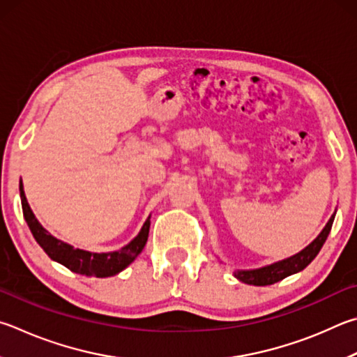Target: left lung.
I'll return each mask as SVG.
<instances>
[{"instance_id": "1", "label": "left lung", "mask_w": 357, "mask_h": 357, "mask_svg": "<svg viewBox=\"0 0 357 357\" xmlns=\"http://www.w3.org/2000/svg\"><path fill=\"white\" fill-rule=\"evenodd\" d=\"M337 212V211H335ZM335 212L328 220L325 228L317 236L312 242H310L306 248H303L300 252L290 256L287 259H282V261L273 262L270 265H265L261 268H251V270H234V276L238 281L245 284H250V286H270V284H275L278 281L284 280L290 275H295L298 271H301L307 267V265L314 261L315 256L319 255L321 250L323 243L326 242L329 236V231L333 228V222L335 217Z\"/></svg>"}]
</instances>
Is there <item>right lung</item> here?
Segmentation results:
<instances>
[{"instance_id":"add662e5","label":"right lung","mask_w":357,"mask_h":357,"mask_svg":"<svg viewBox=\"0 0 357 357\" xmlns=\"http://www.w3.org/2000/svg\"><path fill=\"white\" fill-rule=\"evenodd\" d=\"M20 198H22L24 220L26 223H28L32 236H34L37 243L42 246L43 251L47 252L54 262L62 264L63 267H67L68 270L73 271V273L96 276V278H107V276L119 275L120 271L125 270L129 264L135 261V257L140 255L148 241L151 215L145 220V223L142 226L139 234L120 250L109 251V252H93V251L75 248L73 245H68L66 242L59 241V238H56L54 236H51L50 232L40 225V222L36 218L34 212H32L28 199H26L22 181H20Z\"/></svg>"}]
</instances>
